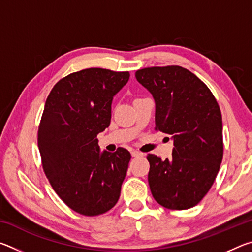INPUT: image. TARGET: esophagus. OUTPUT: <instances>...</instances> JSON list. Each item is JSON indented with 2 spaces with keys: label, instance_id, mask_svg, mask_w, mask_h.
I'll use <instances>...</instances> for the list:
<instances>
[{
  "label": "esophagus",
  "instance_id": "1",
  "mask_svg": "<svg viewBox=\"0 0 252 252\" xmlns=\"http://www.w3.org/2000/svg\"><path fill=\"white\" fill-rule=\"evenodd\" d=\"M131 156H132V157H142V156H143V153L133 150V151H131Z\"/></svg>",
  "mask_w": 252,
  "mask_h": 252
}]
</instances>
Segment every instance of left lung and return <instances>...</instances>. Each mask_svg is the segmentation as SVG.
<instances>
[{"label":"left lung","mask_w":252,"mask_h":252,"mask_svg":"<svg viewBox=\"0 0 252 252\" xmlns=\"http://www.w3.org/2000/svg\"><path fill=\"white\" fill-rule=\"evenodd\" d=\"M135 78L156 102V130L170 134L172 157L148 155V181L162 207L186 210L210 190L223 157L222 117L209 88L179 65L138 70Z\"/></svg>","instance_id":"8db88e82"}]
</instances>
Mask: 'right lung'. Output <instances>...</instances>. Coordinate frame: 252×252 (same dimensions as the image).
Instances as JSON below:
<instances>
[{"label": "right lung", "mask_w": 252, "mask_h": 252, "mask_svg": "<svg viewBox=\"0 0 252 252\" xmlns=\"http://www.w3.org/2000/svg\"><path fill=\"white\" fill-rule=\"evenodd\" d=\"M129 72L90 67L66 75L46 99L37 146L46 178L62 201L83 216H99L118 202L130 152L100 151L96 136L110 126L113 96Z\"/></svg>", "instance_id": "right-lung-1"}]
</instances>
